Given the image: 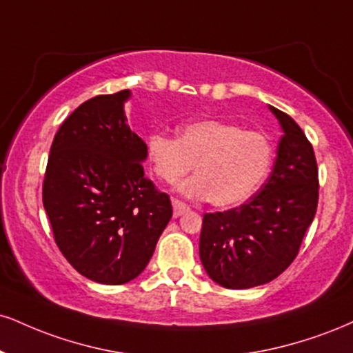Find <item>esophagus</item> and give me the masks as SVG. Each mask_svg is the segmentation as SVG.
<instances>
[{"label":"esophagus","instance_id":"obj_1","mask_svg":"<svg viewBox=\"0 0 353 353\" xmlns=\"http://www.w3.org/2000/svg\"><path fill=\"white\" fill-rule=\"evenodd\" d=\"M172 209H174V219H177V217H181L184 212H188L189 207L185 205L184 202L177 201V199H172Z\"/></svg>","mask_w":353,"mask_h":353}]
</instances>
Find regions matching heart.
Instances as JSON below:
<instances>
[{"label": "heart", "instance_id": "heart-1", "mask_svg": "<svg viewBox=\"0 0 353 353\" xmlns=\"http://www.w3.org/2000/svg\"><path fill=\"white\" fill-rule=\"evenodd\" d=\"M148 159L164 182L179 181L195 164V176L179 184V192L207 199L215 207L239 205L260 188L270 171L273 150L256 131H241L230 121L205 118L185 123L179 139L151 133Z\"/></svg>", "mask_w": 353, "mask_h": 353}]
</instances>
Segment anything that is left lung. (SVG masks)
<instances>
[{"label":"left lung","mask_w":353,"mask_h":353,"mask_svg":"<svg viewBox=\"0 0 353 353\" xmlns=\"http://www.w3.org/2000/svg\"><path fill=\"white\" fill-rule=\"evenodd\" d=\"M283 136L273 171L243 205L205 214L199 254L209 278L228 290H248L278 278L299 252L319 199L311 143L290 114L271 107Z\"/></svg>","instance_id":"left-lung-1"}]
</instances>
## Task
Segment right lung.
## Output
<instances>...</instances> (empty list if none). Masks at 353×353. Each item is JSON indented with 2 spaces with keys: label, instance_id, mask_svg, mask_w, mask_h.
<instances>
[{
  "label": "right lung",
  "instance_id": "right-lung-1",
  "mask_svg": "<svg viewBox=\"0 0 353 353\" xmlns=\"http://www.w3.org/2000/svg\"><path fill=\"white\" fill-rule=\"evenodd\" d=\"M131 92L83 101L55 134L42 202L55 243L85 278L125 284L143 273L172 217L144 177L146 143L130 130Z\"/></svg>",
  "mask_w": 353,
  "mask_h": 353
}]
</instances>
